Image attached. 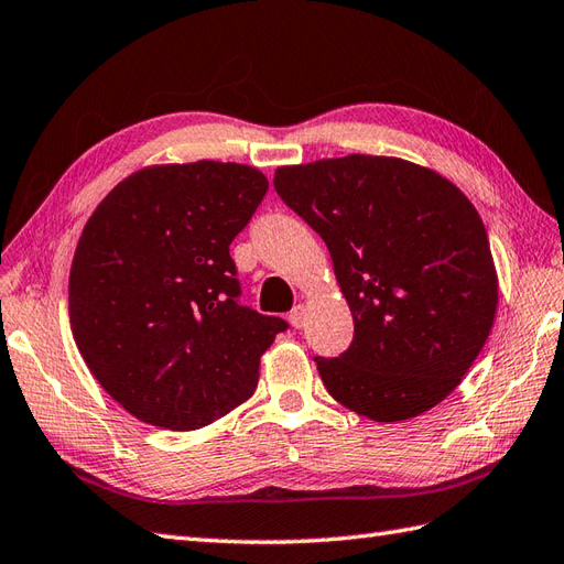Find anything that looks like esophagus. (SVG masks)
Masks as SVG:
<instances>
[{
  "mask_svg": "<svg viewBox=\"0 0 564 564\" xmlns=\"http://www.w3.org/2000/svg\"><path fill=\"white\" fill-rule=\"evenodd\" d=\"M305 317H307V310L303 307V305H295L293 310H291V314H288V322H291L295 329H303L305 326Z\"/></svg>",
  "mask_w": 564,
  "mask_h": 564,
  "instance_id": "1",
  "label": "esophagus"
}]
</instances>
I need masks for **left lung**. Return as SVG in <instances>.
<instances>
[{
    "label": "left lung",
    "instance_id": "1",
    "mask_svg": "<svg viewBox=\"0 0 564 564\" xmlns=\"http://www.w3.org/2000/svg\"><path fill=\"white\" fill-rule=\"evenodd\" d=\"M273 187L319 232L352 312V341L314 358L326 391L377 423L447 399L492 329L497 276L478 212L449 180L352 153L285 165Z\"/></svg>",
    "mask_w": 564,
    "mask_h": 564
}]
</instances>
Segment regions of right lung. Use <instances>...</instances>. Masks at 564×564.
Returning a JSON list of instances; mask_svg holds the SVG:
<instances>
[{"instance_id":"add662e5","label":"right lung","mask_w":564,"mask_h":564,"mask_svg":"<svg viewBox=\"0 0 564 564\" xmlns=\"http://www.w3.org/2000/svg\"><path fill=\"white\" fill-rule=\"evenodd\" d=\"M267 189L250 165H155L88 218L69 273L74 341L139 421L196 430L252 397L288 322L240 303L230 242Z\"/></svg>"}]
</instances>
